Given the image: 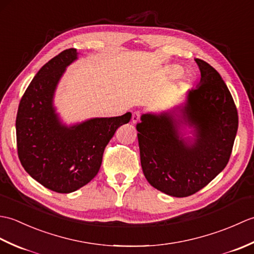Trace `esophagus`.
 <instances>
[{
    "mask_svg": "<svg viewBox=\"0 0 254 254\" xmlns=\"http://www.w3.org/2000/svg\"><path fill=\"white\" fill-rule=\"evenodd\" d=\"M139 119H141V112H139V111L133 112V115H132V123L133 124H136L139 121Z\"/></svg>",
    "mask_w": 254,
    "mask_h": 254,
    "instance_id": "esophagus-1",
    "label": "esophagus"
}]
</instances>
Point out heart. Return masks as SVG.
<instances>
[{
  "instance_id": "1",
  "label": "heart",
  "mask_w": 254,
  "mask_h": 254,
  "mask_svg": "<svg viewBox=\"0 0 254 254\" xmlns=\"http://www.w3.org/2000/svg\"><path fill=\"white\" fill-rule=\"evenodd\" d=\"M182 73H183V71H182V68H181L180 66H171V67L169 68V72H168L169 76H170L171 78H178V77H180L181 75H182Z\"/></svg>"
}]
</instances>
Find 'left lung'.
Masks as SVG:
<instances>
[{
	"mask_svg": "<svg viewBox=\"0 0 254 254\" xmlns=\"http://www.w3.org/2000/svg\"><path fill=\"white\" fill-rule=\"evenodd\" d=\"M201 80L185 104L144 113L136 124L141 165L149 185L170 196L199 191L228 164L238 130V112L222 76L195 59ZM191 128L184 137L181 127Z\"/></svg>",
	"mask_w": 254,
	"mask_h": 254,
	"instance_id": "8db88e82",
	"label": "left lung"
}]
</instances>
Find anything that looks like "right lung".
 I'll use <instances>...</instances> for the list:
<instances>
[{
    "label": "right lung",
    "instance_id": "add662e5",
    "mask_svg": "<svg viewBox=\"0 0 254 254\" xmlns=\"http://www.w3.org/2000/svg\"><path fill=\"white\" fill-rule=\"evenodd\" d=\"M77 56L76 49H67L46 63L21 97L16 117L21 166L40 185L58 193L74 192L94 179L108 143L132 117L127 112L73 126L61 121L53 98L66 67Z\"/></svg>",
    "mask_w": 254,
    "mask_h": 254
}]
</instances>
